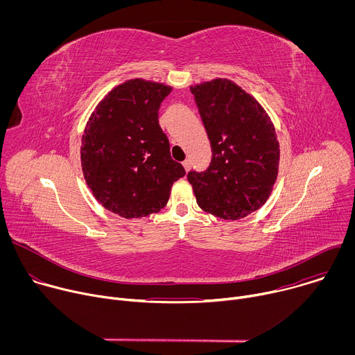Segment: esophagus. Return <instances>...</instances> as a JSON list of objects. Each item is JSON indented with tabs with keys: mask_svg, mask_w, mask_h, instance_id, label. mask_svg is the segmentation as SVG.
I'll list each match as a JSON object with an SVG mask.
<instances>
[{
	"mask_svg": "<svg viewBox=\"0 0 355 355\" xmlns=\"http://www.w3.org/2000/svg\"><path fill=\"white\" fill-rule=\"evenodd\" d=\"M182 166H184L185 171H188V170H189V160H185V162H182Z\"/></svg>",
	"mask_w": 355,
	"mask_h": 355,
	"instance_id": "34e87169",
	"label": "esophagus"
}]
</instances>
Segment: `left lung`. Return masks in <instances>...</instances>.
<instances>
[{
	"mask_svg": "<svg viewBox=\"0 0 355 355\" xmlns=\"http://www.w3.org/2000/svg\"><path fill=\"white\" fill-rule=\"evenodd\" d=\"M212 148L205 171L187 175L198 205L220 219L237 220L260 209L278 175L279 143L257 101L229 80L191 87Z\"/></svg>",
	"mask_w": 355,
	"mask_h": 355,
	"instance_id": "8db88e82",
	"label": "left lung"
}]
</instances>
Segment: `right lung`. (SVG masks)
I'll return each instance as SVG.
<instances>
[{
  "mask_svg": "<svg viewBox=\"0 0 355 355\" xmlns=\"http://www.w3.org/2000/svg\"><path fill=\"white\" fill-rule=\"evenodd\" d=\"M171 87L129 80L92 112L81 143L87 185L108 211L126 218L159 212L184 167L170 155L159 110Z\"/></svg>",
  "mask_w": 355,
  "mask_h": 355,
  "instance_id": "right-lung-1",
  "label": "right lung"
}]
</instances>
